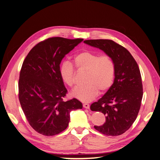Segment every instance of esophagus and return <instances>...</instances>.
<instances>
[{
    "label": "esophagus",
    "instance_id": "obj_1",
    "mask_svg": "<svg viewBox=\"0 0 160 160\" xmlns=\"http://www.w3.org/2000/svg\"><path fill=\"white\" fill-rule=\"evenodd\" d=\"M83 108L85 109H89V105L88 103H84L83 105Z\"/></svg>",
    "mask_w": 160,
    "mask_h": 160
}]
</instances>
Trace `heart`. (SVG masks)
<instances>
[{"mask_svg": "<svg viewBox=\"0 0 160 160\" xmlns=\"http://www.w3.org/2000/svg\"><path fill=\"white\" fill-rule=\"evenodd\" d=\"M73 62L79 71H87L85 81L87 84L72 91L74 98L83 102H89L99 95V90L105 92L112 85L115 67L110 56H99L98 53L85 51L77 54ZM59 75L66 85L69 87L75 85V71L69 62H64L61 65Z\"/></svg>", "mask_w": 160, "mask_h": 160, "instance_id": "heart-1", "label": "heart"}]
</instances>
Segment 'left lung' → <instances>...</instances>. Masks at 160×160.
I'll list each match as a JSON object with an SVG mask.
<instances>
[{"label":"left lung","mask_w":160,"mask_h":160,"mask_svg":"<svg viewBox=\"0 0 160 160\" xmlns=\"http://www.w3.org/2000/svg\"><path fill=\"white\" fill-rule=\"evenodd\" d=\"M85 44L99 48L113 59L115 79L113 85L91 110L105 115V122L96 130L106 135L117 136L126 132L136 119L143 97L142 77L137 62L123 46L109 39L84 41Z\"/></svg>","instance_id":"left-lung-1"}]
</instances>
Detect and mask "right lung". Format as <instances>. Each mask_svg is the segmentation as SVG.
<instances>
[{"mask_svg":"<svg viewBox=\"0 0 160 160\" xmlns=\"http://www.w3.org/2000/svg\"><path fill=\"white\" fill-rule=\"evenodd\" d=\"M83 40L49 38L34 47L23 61L18 99L28 122L40 134L52 136L63 132L71 111L83 108L75 98L63 101L67 90L59 75L62 59Z\"/></svg>","mask_w":160,"mask_h":160,"instance_id":"obj_1","label":"right lung"}]
</instances>
